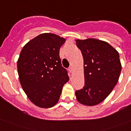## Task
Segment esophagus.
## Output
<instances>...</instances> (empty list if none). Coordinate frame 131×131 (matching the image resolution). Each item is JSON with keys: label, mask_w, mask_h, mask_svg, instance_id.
Here are the masks:
<instances>
[{"label": "esophagus", "mask_w": 131, "mask_h": 131, "mask_svg": "<svg viewBox=\"0 0 131 131\" xmlns=\"http://www.w3.org/2000/svg\"><path fill=\"white\" fill-rule=\"evenodd\" d=\"M69 71L70 73H73V68L72 66H71L69 68Z\"/></svg>", "instance_id": "34e87169"}]
</instances>
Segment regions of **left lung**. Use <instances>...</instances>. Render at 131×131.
Instances as JSON below:
<instances>
[{
    "label": "left lung",
    "mask_w": 131,
    "mask_h": 131,
    "mask_svg": "<svg viewBox=\"0 0 131 131\" xmlns=\"http://www.w3.org/2000/svg\"><path fill=\"white\" fill-rule=\"evenodd\" d=\"M84 58L85 84L75 91L77 100L92 106L107 97L117 84L122 65L119 53L105 41L95 39L76 40Z\"/></svg>",
    "instance_id": "8db88e82"
}]
</instances>
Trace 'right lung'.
I'll return each instance as SVG.
<instances>
[{"label":"right lung","instance_id":"right-lung-1","mask_svg":"<svg viewBox=\"0 0 131 131\" xmlns=\"http://www.w3.org/2000/svg\"><path fill=\"white\" fill-rule=\"evenodd\" d=\"M64 42V38L54 34H41L21 51L17 60L19 82L28 99L38 107L55 105L69 80L60 58Z\"/></svg>","mask_w":131,"mask_h":131}]
</instances>
